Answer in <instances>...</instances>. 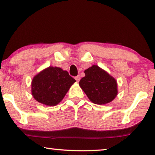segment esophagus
Masks as SVG:
<instances>
[{
  "label": "esophagus",
  "mask_w": 155,
  "mask_h": 155,
  "mask_svg": "<svg viewBox=\"0 0 155 155\" xmlns=\"http://www.w3.org/2000/svg\"><path fill=\"white\" fill-rule=\"evenodd\" d=\"M75 78L76 81H77L78 82L80 81V75H77V76H76V77H75Z\"/></svg>",
  "instance_id": "esophagus-1"
}]
</instances>
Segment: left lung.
<instances>
[{"label": "left lung", "instance_id": "left-lung-1", "mask_svg": "<svg viewBox=\"0 0 155 155\" xmlns=\"http://www.w3.org/2000/svg\"><path fill=\"white\" fill-rule=\"evenodd\" d=\"M85 76L79 82L82 90L92 102L97 104L109 103L117 95V83L113 77L97 65L84 71Z\"/></svg>", "mask_w": 155, "mask_h": 155}]
</instances>
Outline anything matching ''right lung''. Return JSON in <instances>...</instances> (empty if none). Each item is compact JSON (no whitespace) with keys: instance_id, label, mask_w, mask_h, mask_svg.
Returning <instances> with one entry per match:
<instances>
[{"instance_id":"add662e5","label":"right lung","mask_w":155,"mask_h":155,"mask_svg":"<svg viewBox=\"0 0 155 155\" xmlns=\"http://www.w3.org/2000/svg\"><path fill=\"white\" fill-rule=\"evenodd\" d=\"M75 82L66 71L49 67L33 78L31 94L37 101L53 107L62 100Z\"/></svg>"}]
</instances>
